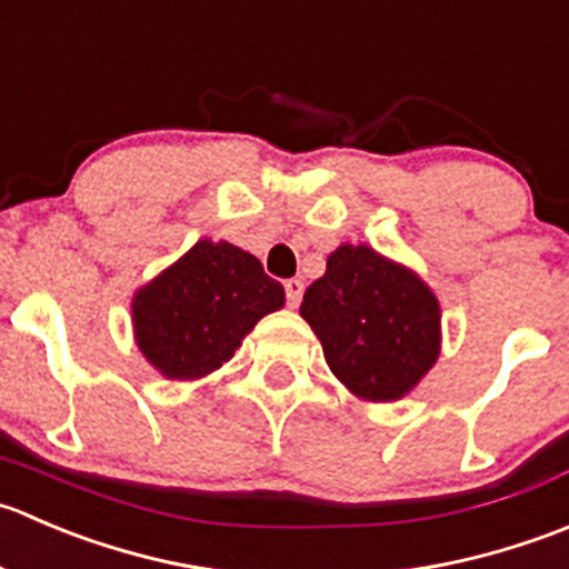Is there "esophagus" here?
I'll list each match as a JSON object with an SVG mask.
<instances>
[{
  "instance_id": "1",
  "label": "esophagus",
  "mask_w": 569,
  "mask_h": 569,
  "mask_svg": "<svg viewBox=\"0 0 569 569\" xmlns=\"http://www.w3.org/2000/svg\"><path fill=\"white\" fill-rule=\"evenodd\" d=\"M284 292H287V303H290V307H298L303 296V282L301 279H287Z\"/></svg>"
}]
</instances>
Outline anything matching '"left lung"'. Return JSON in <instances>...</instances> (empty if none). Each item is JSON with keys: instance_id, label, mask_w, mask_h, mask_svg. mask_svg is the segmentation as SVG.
I'll return each mask as SVG.
<instances>
[{"instance_id": "8db88e82", "label": "left lung", "mask_w": 569, "mask_h": 569, "mask_svg": "<svg viewBox=\"0 0 569 569\" xmlns=\"http://www.w3.org/2000/svg\"><path fill=\"white\" fill-rule=\"evenodd\" d=\"M301 318L323 346L331 373L362 401H398L440 357V301L409 268L370 246L331 251L307 287Z\"/></svg>"}]
</instances>
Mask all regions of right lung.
<instances>
[{
    "instance_id": "1",
    "label": "right lung",
    "mask_w": 569,
    "mask_h": 569,
    "mask_svg": "<svg viewBox=\"0 0 569 569\" xmlns=\"http://www.w3.org/2000/svg\"><path fill=\"white\" fill-rule=\"evenodd\" d=\"M282 307L284 287L254 254L199 240L134 292V342L166 379L193 381L229 362L257 320Z\"/></svg>"
}]
</instances>
